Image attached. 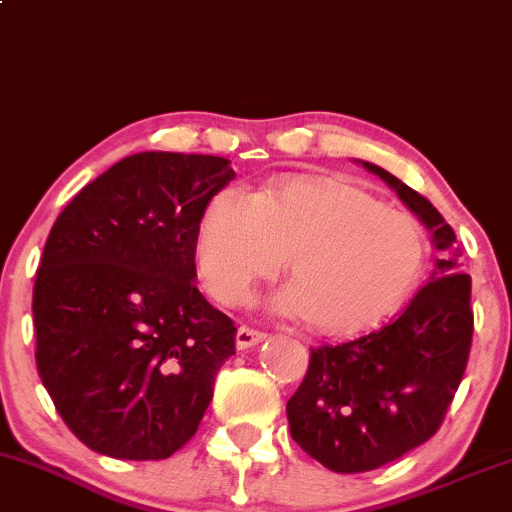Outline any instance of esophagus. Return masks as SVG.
I'll return each mask as SVG.
<instances>
[{
  "instance_id": "34e87169",
  "label": "esophagus",
  "mask_w": 512,
  "mask_h": 512,
  "mask_svg": "<svg viewBox=\"0 0 512 512\" xmlns=\"http://www.w3.org/2000/svg\"><path fill=\"white\" fill-rule=\"evenodd\" d=\"M268 333L266 331H258L254 326H239L237 331V348L244 350V348H251V346H258L261 341H266Z\"/></svg>"
}]
</instances>
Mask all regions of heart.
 <instances>
[{"instance_id": "obj_1", "label": "heart", "mask_w": 512, "mask_h": 512, "mask_svg": "<svg viewBox=\"0 0 512 512\" xmlns=\"http://www.w3.org/2000/svg\"><path fill=\"white\" fill-rule=\"evenodd\" d=\"M205 285L239 304L290 256L283 312L329 333L367 329L409 295L426 261V239L406 212L358 186L290 181L254 195L225 188L210 200L195 239Z\"/></svg>"}]
</instances>
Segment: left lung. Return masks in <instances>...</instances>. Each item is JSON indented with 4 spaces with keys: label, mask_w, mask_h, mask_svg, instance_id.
<instances>
[{
    "label": "left lung",
    "mask_w": 512,
    "mask_h": 512,
    "mask_svg": "<svg viewBox=\"0 0 512 512\" xmlns=\"http://www.w3.org/2000/svg\"><path fill=\"white\" fill-rule=\"evenodd\" d=\"M433 232V275L392 321L353 341L312 348L307 375L287 401L297 445L338 474H360L433 438L467 370L472 278L459 271L457 237L428 198L382 166L363 162Z\"/></svg>",
    "instance_id": "8db88e82"
}]
</instances>
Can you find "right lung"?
Masks as SVG:
<instances>
[{
	"mask_svg": "<svg viewBox=\"0 0 512 512\" xmlns=\"http://www.w3.org/2000/svg\"><path fill=\"white\" fill-rule=\"evenodd\" d=\"M234 171L210 154L140 152L72 198L33 285L36 365L89 450L166 459L193 438L234 321L195 285V239Z\"/></svg>",
	"mask_w": 512,
	"mask_h": 512,
	"instance_id": "right-lung-1",
	"label": "right lung"
}]
</instances>
